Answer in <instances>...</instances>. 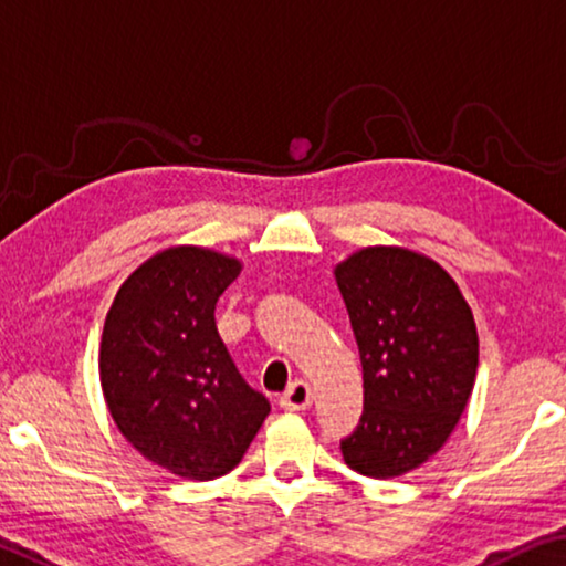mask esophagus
Masks as SVG:
<instances>
[{
  "label": "esophagus",
  "mask_w": 566,
  "mask_h": 566,
  "mask_svg": "<svg viewBox=\"0 0 566 566\" xmlns=\"http://www.w3.org/2000/svg\"><path fill=\"white\" fill-rule=\"evenodd\" d=\"M280 405L284 410H307L313 405V389H310L307 381L297 379L294 385L286 389L280 397Z\"/></svg>",
  "instance_id": "obj_1"
}]
</instances>
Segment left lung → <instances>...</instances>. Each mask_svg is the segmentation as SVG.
I'll use <instances>...</instances> for the list:
<instances>
[{"label":"left lung","mask_w":566,"mask_h":566,"mask_svg":"<svg viewBox=\"0 0 566 566\" xmlns=\"http://www.w3.org/2000/svg\"><path fill=\"white\" fill-rule=\"evenodd\" d=\"M359 344L364 412L340 441L344 461L371 480L426 464L472 397L480 338L459 284L402 245H366L333 269Z\"/></svg>","instance_id":"left-lung-1"}]
</instances>
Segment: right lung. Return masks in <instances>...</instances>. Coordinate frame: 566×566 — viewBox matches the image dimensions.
Masks as SVG:
<instances>
[{
  "instance_id": "1",
  "label": "right lung",
  "mask_w": 566,
  "mask_h": 566,
  "mask_svg": "<svg viewBox=\"0 0 566 566\" xmlns=\"http://www.w3.org/2000/svg\"><path fill=\"white\" fill-rule=\"evenodd\" d=\"M243 264L202 245H171L127 276L105 317L99 381L125 441L185 480H218L269 416L214 325Z\"/></svg>"
}]
</instances>
